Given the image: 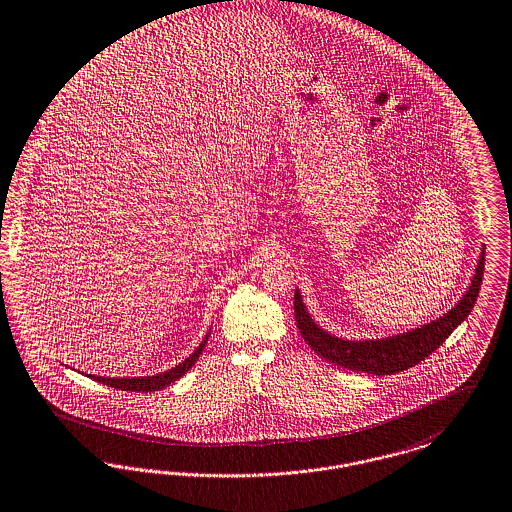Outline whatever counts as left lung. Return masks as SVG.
<instances>
[{
	"instance_id": "obj_1",
	"label": "left lung",
	"mask_w": 512,
	"mask_h": 512,
	"mask_svg": "<svg viewBox=\"0 0 512 512\" xmlns=\"http://www.w3.org/2000/svg\"><path fill=\"white\" fill-rule=\"evenodd\" d=\"M484 255L486 253L482 249L476 274L463 299L442 318L430 322L427 326L408 331L404 335L377 339V341L337 339L335 335H329L324 329L314 324V320L308 316L307 308L301 301L299 291H295V301H293L297 328L301 331L308 347L324 360L337 364L341 368L364 371L373 375H392V373L413 368L415 364L425 360L440 347L450 337L451 331L469 316V312L476 303L482 276H484Z\"/></svg>"
}]
</instances>
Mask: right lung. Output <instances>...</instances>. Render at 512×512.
Wrapping results in <instances>:
<instances>
[{
  "label": "right lung",
  "instance_id": "right-lung-1",
  "mask_svg": "<svg viewBox=\"0 0 512 512\" xmlns=\"http://www.w3.org/2000/svg\"><path fill=\"white\" fill-rule=\"evenodd\" d=\"M205 343H207V337L202 341V345L196 348L184 362H181L179 366L165 371V373H158V375H152V377H123V379H110V377H99V375H89L93 381H99L106 387H114L118 390H129V392H154V390L165 389L169 387L171 383H175L177 379H181L184 373L188 369L192 368L196 364V360L200 358V354L204 352Z\"/></svg>",
  "mask_w": 512,
  "mask_h": 512
}]
</instances>
